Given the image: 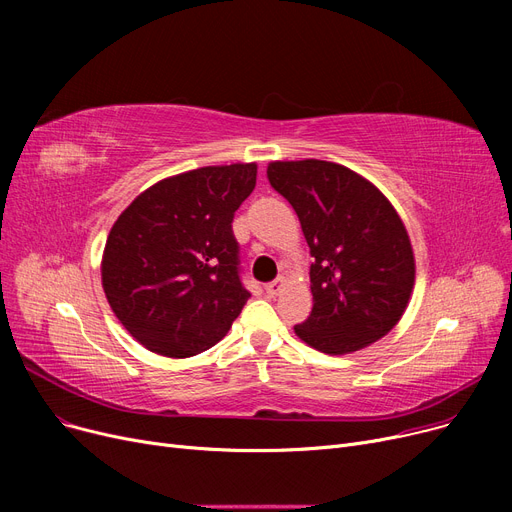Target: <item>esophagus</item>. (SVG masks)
I'll list each match as a JSON object with an SVG mask.
<instances>
[{"label":"esophagus","instance_id":"esophagus-1","mask_svg":"<svg viewBox=\"0 0 512 512\" xmlns=\"http://www.w3.org/2000/svg\"><path fill=\"white\" fill-rule=\"evenodd\" d=\"M282 286H284V280H282V278H276L274 282L265 284V292L270 294V297H276V294L282 290Z\"/></svg>","mask_w":512,"mask_h":512}]
</instances>
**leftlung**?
I'll list each match as a JSON object with an SVG mask.
<instances>
[{"label":"left lung","instance_id":"obj_1","mask_svg":"<svg viewBox=\"0 0 512 512\" xmlns=\"http://www.w3.org/2000/svg\"><path fill=\"white\" fill-rule=\"evenodd\" d=\"M267 180L297 211L311 257L313 309L294 332L326 355L386 336L415 284L405 224L371 182L321 159L274 161Z\"/></svg>","mask_w":512,"mask_h":512}]
</instances>
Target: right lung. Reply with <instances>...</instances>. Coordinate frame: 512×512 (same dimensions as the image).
<instances>
[{
    "label": "right lung",
    "mask_w": 512,
    "mask_h": 512,
    "mask_svg": "<svg viewBox=\"0 0 512 512\" xmlns=\"http://www.w3.org/2000/svg\"><path fill=\"white\" fill-rule=\"evenodd\" d=\"M255 180V164L184 172L147 188L116 220L101 261L103 290L151 353L207 351L249 301L232 220Z\"/></svg>",
    "instance_id": "1"
}]
</instances>
